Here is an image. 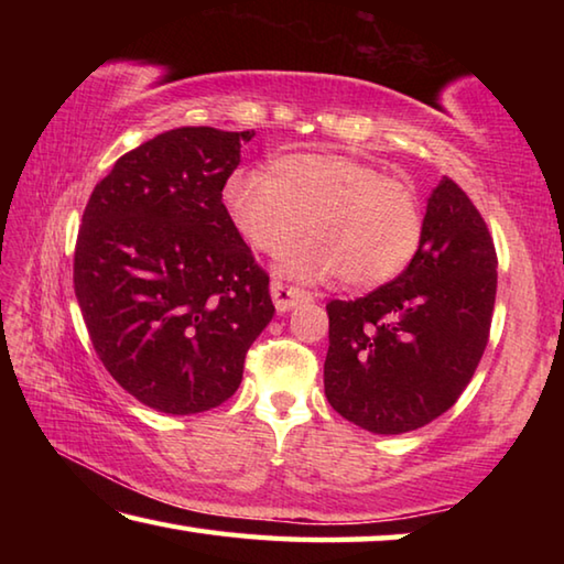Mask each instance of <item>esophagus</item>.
I'll list each match as a JSON object with an SVG mask.
<instances>
[{
	"instance_id": "obj_1",
	"label": "esophagus",
	"mask_w": 564,
	"mask_h": 564,
	"mask_svg": "<svg viewBox=\"0 0 564 564\" xmlns=\"http://www.w3.org/2000/svg\"><path fill=\"white\" fill-rule=\"evenodd\" d=\"M271 295H273V303L275 308H279L281 313L291 311L293 305H299L301 301H308L311 293L299 289V285H285L281 281H273L271 283Z\"/></svg>"
}]
</instances>
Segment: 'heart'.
<instances>
[{"instance_id": "heart-1", "label": "heart", "mask_w": 564, "mask_h": 564, "mask_svg": "<svg viewBox=\"0 0 564 564\" xmlns=\"http://www.w3.org/2000/svg\"><path fill=\"white\" fill-rule=\"evenodd\" d=\"M224 204L248 243L265 256L311 241L283 261L293 279L328 275L373 289L393 281L423 241V206L405 178L338 154H289L273 171L243 169L226 181Z\"/></svg>"}]
</instances>
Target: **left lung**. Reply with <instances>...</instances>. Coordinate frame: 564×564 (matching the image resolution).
I'll return each mask as SVG.
<instances>
[{
    "instance_id": "obj_1",
    "label": "left lung",
    "mask_w": 564,
    "mask_h": 564,
    "mask_svg": "<svg viewBox=\"0 0 564 564\" xmlns=\"http://www.w3.org/2000/svg\"><path fill=\"white\" fill-rule=\"evenodd\" d=\"M498 291V253L470 196L443 178L408 269L356 301H330L326 398L378 435L443 415L475 376Z\"/></svg>"
}]
</instances>
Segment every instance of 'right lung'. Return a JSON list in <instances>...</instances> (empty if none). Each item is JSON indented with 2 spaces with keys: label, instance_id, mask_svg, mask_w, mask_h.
Instances as JSON below:
<instances>
[{
  "label": "right lung",
  "instance_id": "add662e5",
  "mask_svg": "<svg viewBox=\"0 0 564 564\" xmlns=\"http://www.w3.org/2000/svg\"><path fill=\"white\" fill-rule=\"evenodd\" d=\"M256 131L181 127L123 154L94 186L74 248V293L111 378L169 415L236 393L273 318L269 273L224 206Z\"/></svg>",
  "mask_w": 564,
  "mask_h": 564
}]
</instances>
